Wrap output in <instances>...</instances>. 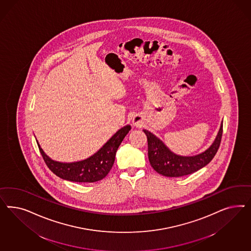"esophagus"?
I'll return each instance as SVG.
<instances>
[{
	"label": "esophagus",
	"mask_w": 251,
	"mask_h": 251,
	"mask_svg": "<svg viewBox=\"0 0 251 251\" xmlns=\"http://www.w3.org/2000/svg\"><path fill=\"white\" fill-rule=\"evenodd\" d=\"M133 124H134V125H136V126H138V125H139V123H138V122H135V121L133 122Z\"/></svg>",
	"instance_id": "esophagus-1"
}]
</instances>
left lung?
Listing matches in <instances>:
<instances>
[{
    "instance_id": "left-lung-1",
    "label": "left lung",
    "mask_w": 251,
    "mask_h": 251,
    "mask_svg": "<svg viewBox=\"0 0 251 251\" xmlns=\"http://www.w3.org/2000/svg\"><path fill=\"white\" fill-rule=\"evenodd\" d=\"M148 142V158L152 168L161 175L176 177L190 175L205 167L213 160L219 149L222 135L223 123L215 141L205 152L195 156H180L171 152L162 141L154 136L150 131L144 129Z\"/></svg>"
}]
</instances>
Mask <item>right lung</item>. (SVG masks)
<instances>
[{
	"mask_svg": "<svg viewBox=\"0 0 251 251\" xmlns=\"http://www.w3.org/2000/svg\"><path fill=\"white\" fill-rule=\"evenodd\" d=\"M130 129L131 127L127 125L118 130L99 152L80 162H56L45 154L39 145L38 149L47 167L59 177L74 182H96L103 179L112 168L117 150Z\"/></svg>",
	"mask_w": 251,
	"mask_h": 251,
	"instance_id": "right-lung-1",
	"label": "right lung"
}]
</instances>
